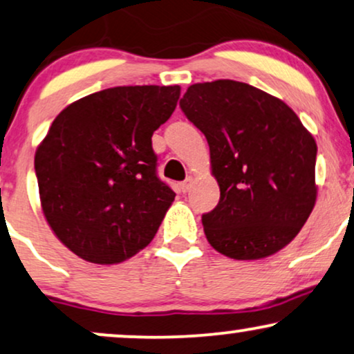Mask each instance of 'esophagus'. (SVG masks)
<instances>
[{
	"label": "esophagus",
	"instance_id": "1",
	"mask_svg": "<svg viewBox=\"0 0 354 354\" xmlns=\"http://www.w3.org/2000/svg\"><path fill=\"white\" fill-rule=\"evenodd\" d=\"M192 185H194V178H192V177H188L187 180H183V182L180 183V190L183 192V194H185V192L190 190Z\"/></svg>",
	"mask_w": 354,
	"mask_h": 354
}]
</instances>
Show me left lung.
Here are the masks:
<instances>
[{"instance_id":"1","label":"left lung","mask_w":354,"mask_h":354,"mask_svg":"<svg viewBox=\"0 0 354 354\" xmlns=\"http://www.w3.org/2000/svg\"><path fill=\"white\" fill-rule=\"evenodd\" d=\"M208 140L219 203L201 216L214 250L236 260L277 254L299 234L317 200V145L295 110L232 80L192 84L180 99Z\"/></svg>"}]
</instances>
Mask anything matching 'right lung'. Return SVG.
<instances>
[{"mask_svg": "<svg viewBox=\"0 0 354 354\" xmlns=\"http://www.w3.org/2000/svg\"><path fill=\"white\" fill-rule=\"evenodd\" d=\"M180 86H118L58 113L35 151L48 226L80 259L113 265L153 241L176 194L156 174L151 136Z\"/></svg>", "mask_w": 354, "mask_h": 354, "instance_id": "obj_1", "label": "right lung"}]
</instances>
